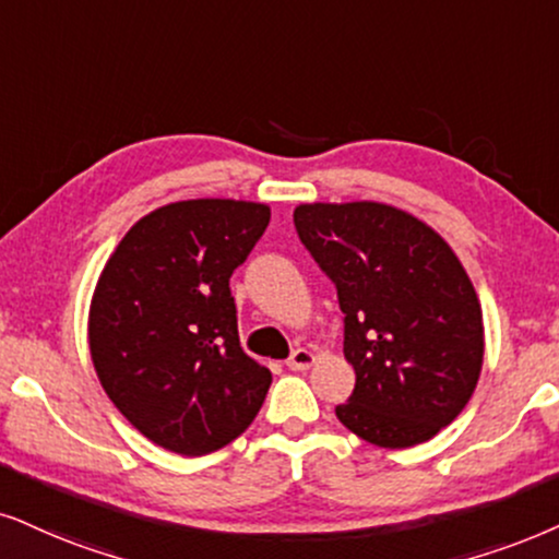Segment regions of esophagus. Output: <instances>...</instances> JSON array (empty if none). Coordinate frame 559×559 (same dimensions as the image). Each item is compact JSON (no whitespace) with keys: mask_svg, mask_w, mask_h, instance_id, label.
I'll return each mask as SVG.
<instances>
[{"mask_svg":"<svg viewBox=\"0 0 559 559\" xmlns=\"http://www.w3.org/2000/svg\"><path fill=\"white\" fill-rule=\"evenodd\" d=\"M312 364H314V353L307 350V348H296L286 361V366L292 371H307Z\"/></svg>","mask_w":559,"mask_h":559,"instance_id":"obj_1","label":"esophagus"}]
</instances>
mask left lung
<instances>
[{
	"label": "left lung",
	"instance_id": "1",
	"mask_svg": "<svg viewBox=\"0 0 559 559\" xmlns=\"http://www.w3.org/2000/svg\"><path fill=\"white\" fill-rule=\"evenodd\" d=\"M301 245L335 284L356 386L337 420L384 449L428 441L462 413L485 353L483 309L443 237L386 203H301Z\"/></svg>",
	"mask_w": 559,
	"mask_h": 559
}]
</instances>
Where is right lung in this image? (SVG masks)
<instances>
[{
    "label": "right lung",
    "mask_w": 559,
    "mask_h": 559,
    "mask_svg": "<svg viewBox=\"0 0 559 559\" xmlns=\"http://www.w3.org/2000/svg\"><path fill=\"white\" fill-rule=\"evenodd\" d=\"M271 222L265 203H167L126 231L90 304L97 379L139 433L182 456L255 420L271 371L239 345L229 278Z\"/></svg>",
    "instance_id": "right-lung-1"
}]
</instances>
